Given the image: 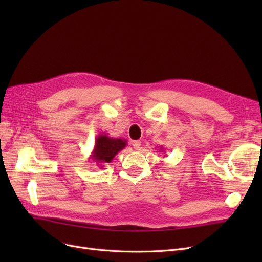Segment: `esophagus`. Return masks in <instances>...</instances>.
<instances>
[{"label": "esophagus", "instance_id": "1", "mask_svg": "<svg viewBox=\"0 0 262 262\" xmlns=\"http://www.w3.org/2000/svg\"><path fill=\"white\" fill-rule=\"evenodd\" d=\"M132 145H133V147L136 148V149H139L141 147V141H139V140L132 141Z\"/></svg>", "mask_w": 262, "mask_h": 262}]
</instances>
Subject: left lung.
Here are the masks:
<instances>
[{
  "label": "left lung",
  "instance_id": "8db88e82",
  "mask_svg": "<svg viewBox=\"0 0 262 262\" xmlns=\"http://www.w3.org/2000/svg\"><path fill=\"white\" fill-rule=\"evenodd\" d=\"M161 152H164V148H163V147L161 148Z\"/></svg>",
  "mask_w": 262,
  "mask_h": 262
}]
</instances>
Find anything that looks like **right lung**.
<instances>
[{"instance_id": "1", "label": "right lung", "mask_w": 262, "mask_h": 262, "mask_svg": "<svg viewBox=\"0 0 262 262\" xmlns=\"http://www.w3.org/2000/svg\"><path fill=\"white\" fill-rule=\"evenodd\" d=\"M126 146V140L108 137L107 134H99L95 141V145L91 155V160L98 167H104L114 157Z\"/></svg>"}]
</instances>
